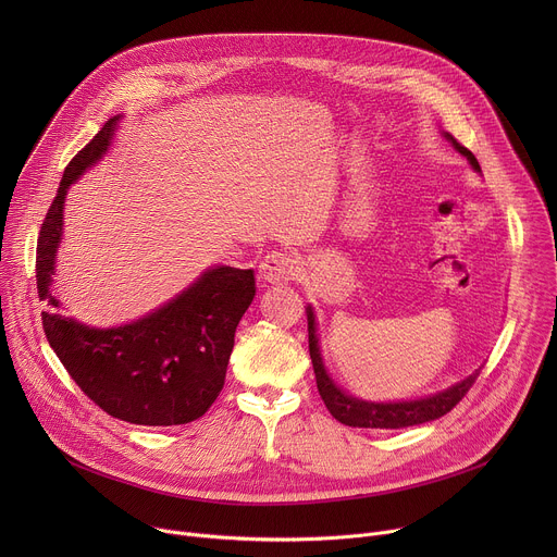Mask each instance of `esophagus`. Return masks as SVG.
Here are the masks:
<instances>
[{"instance_id":"esophagus-1","label":"esophagus","mask_w":557,"mask_h":557,"mask_svg":"<svg viewBox=\"0 0 557 557\" xmlns=\"http://www.w3.org/2000/svg\"><path fill=\"white\" fill-rule=\"evenodd\" d=\"M297 275V260L286 251H273L260 264V277L269 284H286Z\"/></svg>"}]
</instances>
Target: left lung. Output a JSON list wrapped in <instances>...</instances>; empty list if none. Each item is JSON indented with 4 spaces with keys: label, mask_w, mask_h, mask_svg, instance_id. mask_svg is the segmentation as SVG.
<instances>
[{
    "label": "left lung",
    "mask_w": 557,
    "mask_h": 557,
    "mask_svg": "<svg viewBox=\"0 0 557 557\" xmlns=\"http://www.w3.org/2000/svg\"><path fill=\"white\" fill-rule=\"evenodd\" d=\"M443 136L454 145L458 153L467 158V163L473 168V172L481 174V165L475 161V156L462 147L449 132H443ZM306 317H308V350L312 359V370L317 379V389H320V396L324 399L329 412L344 425L350 428H379V430H399V428H410V425H421L434 419H441L447 414L467 389L473 385L475 376L481 374V368H475L469 376L460 379L458 383L449 385L447 389H441L436 394L423 396V399H410V401H366L359 399V396L348 394L342 389L335 379L329 374L320 348V335H317V320H314V310L308 304L306 306Z\"/></svg>",
    "instance_id": "1"
}]
</instances>
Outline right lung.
<instances>
[{"mask_svg":"<svg viewBox=\"0 0 557 557\" xmlns=\"http://www.w3.org/2000/svg\"><path fill=\"white\" fill-rule=\"evenodd\" d=\"M121 114L63 172L37 243V290L50 348L67 374L110 417L134 425H185L200 419L224 385L235 329L256 297L253 269L211 267L181 295L138 320L97 329L59 310L52 293L70 185L97 165Z\"/></svg>","mask_w":557,"mask_h":557,"instance_id":"1","label":"right lung"}]
</instances>
